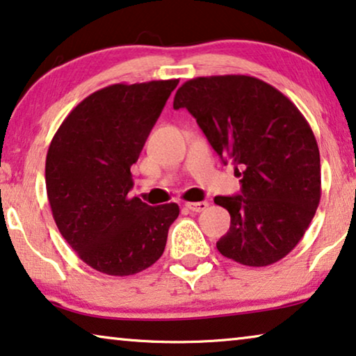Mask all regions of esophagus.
<instances>
[{"mask_svg":"<svg viewBox=\"0 0 356 356\" xmlns=\"http://www.w3.org/2000/svg\"><path fill=\"white\" fill-rule=\"evenodd\" d=\"M185 206H187V209L193 212H203L208 209L209 203L208 201H190V203H185Z\"/></svg>","mask_w":356,"mask_h":356,"instance_id":"obj_1","label":"esophagus"}]
</instances>
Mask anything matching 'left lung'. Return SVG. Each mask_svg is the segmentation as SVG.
I'll return each instance as SVG.
<instances>
[{
  "label": "left lung",
  "mask_w": 356,
  "mask_h": 356,
  "mask_svg": "<svg viewBox=\"0 0 356 356\" xmlns=\"http://www.w3.org/2000/svg\"><path fill=\"white\" fill-rule=\"evenodd\" d=\"M174 108L195 116L217 155L241 177L240 195L214 198L230 212L219 252L248 267L288 256L321 198L320 150L304 115L277 88L246 75L188 79Z\"/></svg>",
  "instance_id": "obj_1"
}]
</instances>
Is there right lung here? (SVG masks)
Masks as SVG:
<instances>
[{"label":"right lung","mask_w":356,"mask_h":356,"mask_svg":"<svg viewBox=\"0 0 356 356\" xmlns=\"http://www.w3.org/2000/svg\"><path fill=\"white\" fill-rule=\"evenodd\" d=\"M179 79L111 84L73 108L52 137L46 192L57 229L84 264L127 277L161 257L176 203L131 198V166Z\"/></svg>","instance_id":"right-lung-1"}]
</instances>
